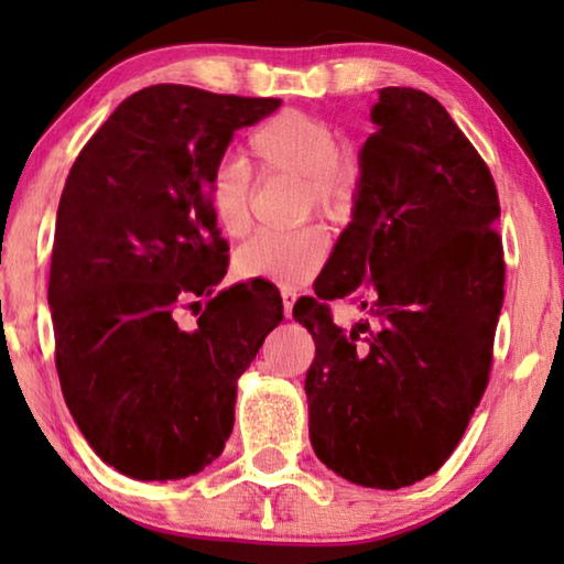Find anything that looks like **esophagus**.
<instances>
[{"mask_svg": "<svg viewBox=\"0 0 564 564\" xmlns=\"http://www.w3.org/2000/svg\"><path fill=\"white\" fill-rule=\"evenodd\" d=\"M281 299H283V313H285V318H291L293 303H295V299H299V291H295V289H281Z\"/></svg>", "mask_w": 564, "mask_h": 564, "instance_id": "34e87169", "label": "esophagus"}]
</instances>
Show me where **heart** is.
Returning <instances> with one entry per match:
<instances>
[{
    "mask_svg": "<svg viewBox=\"0 0 564 564\" xmlns=\"http://www.w3.org/2000/svg\"><path fill=\"white\" fill-rule=\"evenodd\" d=\"M336 123L301 109H285L265 119L248 139L253 159L263 171L301 178V212L313 208L333 221L356 212L362 164L346 144H338ZM251 174L238 161H221L208 181V204L226 236H243L248 228ZM330 251V236L308 224L285 236H251L238 248L236 273L279 285H301L321 271Z\"/></svg>",
    "mask_w": 564,
    "mask_h": 564,
    "instance_id": "heart-1",
    "label": "heart"
}]
</instances>
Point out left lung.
I'll use <instances>...</instances> for the list:
<instances>
[{"instance_id": "left-lung-1", "label": "left lung", "mask_w": 564, "mask_h": 564, "mask_svg": "<svg viewBox=\"0 0 564 564\" xmlns=\"http://www.w3.org/2000/svg\"><path fill=\"white\" fill-rule=\"evenodd\" d=\"M370 119L352 221L293 318L316 340L305 395L318 460L362 488L398 490L453 455L480 405L505 259L490 169L441 101L386 87ZM333 297L375 318L343 332Z\"/></svg>"}]
</instances>
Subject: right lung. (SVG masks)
Listing matches in <instances>:
<instances>
[{
	"mask_svg": "<svg viewBox=\"0 0 564 564\" xmlns=\"http://www.w3.org/2000/svg\"><path fill=\"white\" fill-rule=\"evenodd\" d=\"M281 99L156 84L101 123L66 176L50 271L66 408L104 463L178 480L221 455L236 380L283 318L269 281L214 293L228 243L208 181L234 131ZM207 299L191 332L178 307Z\"/></svg>",
	"mask_w": 564,
	"mask_h": 564,
	"instance_id": "right-lung-1",
	"label": "right lung"
}]
</instances>
